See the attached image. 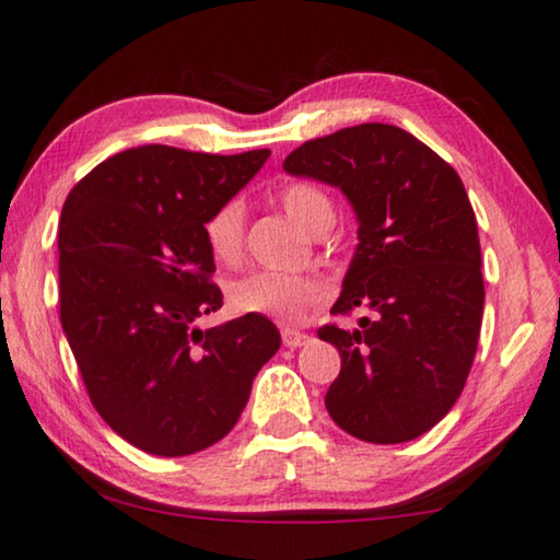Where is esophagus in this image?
<instances>
[{"instance_id": "1", "label": "esophagus", "mask_w": 560, "mask_h": 560, "mask_svg": "<svg viewBox=\"0 0 560 560\" xmlns=\"http://www.w3.org/2000/svg\"><path fill=\"white\" fill-rule=\"evenodd\" d=\"M307 340H310L307 332H300V330H295V328H282V346L290 348V350L305 346Z\"/></svg>"}]
</instances>
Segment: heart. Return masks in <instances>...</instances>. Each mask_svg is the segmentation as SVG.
<instances>
[{"label":"heart","instance_id":"b5f03b06","mask_svg":"<svg viewBox=\"0 0 560 560\" xmlns=\"http://www.w3.org/2000/svg\"><path fill=\"white\" fill-rule=\"evenodd\" d=\"M280 205L288 218L310 235L325 222L335 220L330 197L313 185H290L280 192ZM245 210L237 200L220 205L205 220V243L214 260L232 262L243 250ZM328 290L310 275H288L272 270H253L228 285V303L240 315H265L282 325L303 323L315 305H320Z\"/></svg>","mask_w":560,"mask_h":560}]
</instances>
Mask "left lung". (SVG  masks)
I'll list each match as a JSON object with an SVG mask.
<instances>
[{"label": "left lung", "instance_id": "left-lung-1", "mask_svg": "<svg viewBox=\"0 0 560 560\" xmlns=\"http://www.w3.org/2000/svg\"><path fill=\"white\" fill-rule=\"evenodd\" d=\"M282 167L340 187L358 218L355 255L330 313L373 315L355 330H317L340 350L325 408L365 443L423 435L463 393L483 320L478 225L458 172L383 122L307 140Z\"/></svg>", "mask_w": 560, "mask_h": 560}]
</instances>
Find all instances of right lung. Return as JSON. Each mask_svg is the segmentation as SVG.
Listing matches in <instances>:
<instances>
[{
  "instance_id": "obj_1",
  "label": "right lung",
  "mask_w": 560,
  "mask_h": 560,
  "mask_svg": "<svg viewBox=\"0 0 560 560\" xmlns=\"http://www.w3.org/2000/svg\"><path fill=\"white\" fill-rule=\"evenodd\" d=\"M270 158L142 144L100 162L59 218V317L102 420L135 448L190 455L237 423L280 348L262 315L200 330L222 307L205 220Z\"/></svg>"
}]
</instances>
